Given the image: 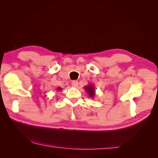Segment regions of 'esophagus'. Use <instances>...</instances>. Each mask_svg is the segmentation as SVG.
I'll return each mask as SVG.
<instances>
[{
    "mask_svg": "<svg viewBox=\"0 0 158 158\" xmlns=\"http://www.w3.org/2000/svg\"><path fill=\"white\" fill-rule=\"evenodd\" d=\"M72 85H73V87H77L79 85V83L77 81H73V82H72Z\"/></svg>",
    "mask_w": 158,
    "mask_h": 158,
    "instance_id": "34e87169",
    "label": "esophagus"
}]
</instances>
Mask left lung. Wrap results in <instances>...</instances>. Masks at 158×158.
I'll list each match as a JSON object with an SVG mask.
<instances>
[{
  "mask_svg": "<svg viewBox=\"0 0 158 158\" xmlns=\"http://www.w3.org/2000/svg\"><path fill=\"white\" fill-rule=\"evenodd\" d=\"M84 89L85 90V91L87 92L88 94H89V97L91 98H94V96L95 95V87L93 84H89L86 85V86L84 87Z\"/></svg>",
  "mask_w": 158,
  "mask_h": 158,
  "instance_id": "1",
  "label": "left lung"
}]
</instances>
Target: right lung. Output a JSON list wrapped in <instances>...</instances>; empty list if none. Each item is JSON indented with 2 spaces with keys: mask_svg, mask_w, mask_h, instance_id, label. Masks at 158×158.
Returning <instances> with one entry per match:
<instances>
[{
  "mask_svg": "<svg viewBox=\"0 0 158 158\" xmlns=\"http://www.w3.org/2000/svg\"><path fill=\"white\" fill-rule=\"evenodd\" d=\"M57 90H62V89H61L60 87H58V88H57Z\"/></svg>",
  "mask_w": 158,
  "mask_h": 158,
  "instance_id": "add662e5",
  "label": "right lung"
}]
</instances>
